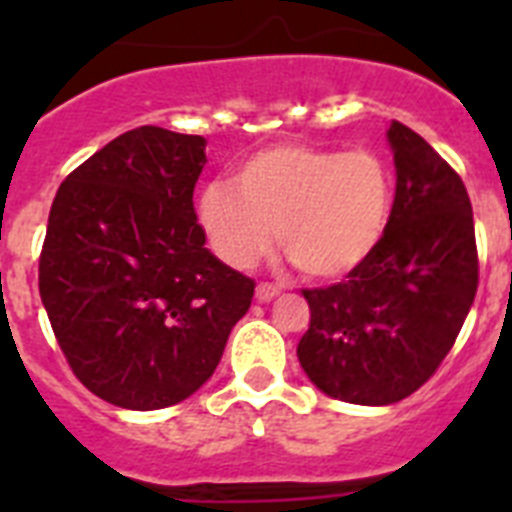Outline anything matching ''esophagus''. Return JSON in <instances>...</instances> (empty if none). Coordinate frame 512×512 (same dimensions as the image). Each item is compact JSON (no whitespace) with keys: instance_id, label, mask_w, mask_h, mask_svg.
I'll list each match as a JSON object with an SVG mask.
<instances>
[{"instance_id":"obj_1","label":"esophagus","mask_w":512,"mask_h":512,"mask_svg":"<svg viewBox=\"0 0 512 512\" xmlns=\"http://www.w3.org/2000/svg\"><path fill=\"white\" fill-rule=\"evenodd\" d=\"M279 292H282V289H279L277 284L261 282L259 287H256V300H259V302H271V300H274V297L279 295Z\"/></svg>"}]
</instances>
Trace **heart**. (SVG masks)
Wrapping results in <instances>:
<instances>
[{"label": "heart", "instance_id": "b5f03b06", "mask_svg": "<svg viewBox=\"0 0 512 512\" xmlns=\"http://www.w3.org/2000/svg\"><path fill=\"white\" fill-rule=\"evenodd\" d=\"M238 187L210 182L197 220L212 251L251 269L282 243L307 277L341 279L382 246L395 210V174L377 151L279 143L246 158Z\"/></svg>", "mask_w": 512, "mask_h": 512}]
</instances>
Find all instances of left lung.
Instances as JSON below:
<instances>
[{"instance_id":"8db88e82","label":"left lung","mask_w":512,"mask_h":512,"mask_svg":"<svg viewBox=\"0 0 512 512\" xmlns=\"http://www.w3.org/2000/svg\"><path fill=\"white\" fill-rule=\"evenodd\" d=\"M395 210L382 246L346 282L305 289L297 359L333 400L392 405L423 387L477 295V243L464 182L418 133L392 120Z\"/></svg>"}]
</instances>
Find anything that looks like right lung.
<instances>
[{"label": "right lung", "instance_id": "obj_1", "mask_svg": "<svg viewBox=\"0 0 512 512\" xmlns=\"http://www.w3.org/2000/svg\"><path fill=\"white\" fill-rule=\"evenodd\" d=\"M205 138L143 125L66 176L40 253V300L79 382L128 410L212 377L253 279L215 259L194 212Z\"/></svg>", "mask_w": 512, "mask_h": 512}]
</instances>
